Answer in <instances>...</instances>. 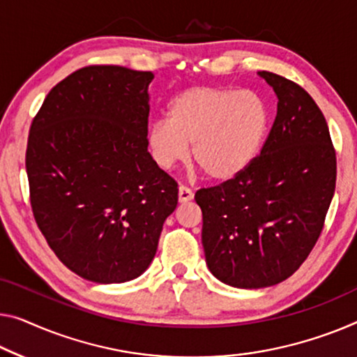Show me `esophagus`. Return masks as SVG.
<instances>
[{
  "label": "esophagus",
  "mask_w": 357,
  "mask_h": 357,
  "mask_svg": "<svg viewBox=\"0 0 357 357\" xmlns=\"http://www.w3.org/2000/svg\"><path fill=\"white\" fill-rule=\"evenodd\" d=\"M192 199H194L192 190H190L189 188H185V185H179V188H178L179 204H188V202H190Z\"/></svg>",
  "instance_id": "1"
}]
</instances>
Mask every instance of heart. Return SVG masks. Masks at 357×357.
Wrapping results in <instances>:
<instances>
[{"label": "heart", "instance_id": "b5f03b06", "mask_svg": "<svg viewBox=\"0 0 357 357\" xmlns=\"http://www.w3.org/2000/svg\"><path fill=\"white\" fill-rule=\"evenodd\" d=\"M271 109L261 94L225 86H192L169 100L167 119L149 126L147 149L158 167L192 158L213 183H231L261 157Z\"/></svg>", "mask_w": 357, "mask_h": 357}]
</instances>
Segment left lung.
Returning <instances> with one entry per match:
<instances>
[{"label":"left lung","instance_id":"1","mask_svg":"<svg viewBox=\"0 0 357 357\" xmlns=\"http://www.w3.org/2000/svg\"><path fill=\"white\" fill-rule=\"evenodd\" d=\"M278 96V115L258 162L241 178L195 194L210 273L236 289L289 279L321 236L337 181L327 121L301 86L258 72Z\"/></svg>","mask_w":357,"mask_h":357}]
</instances>
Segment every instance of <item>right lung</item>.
<instances>
[{
    "mask_svg": "<svg viewBox=\"0 0 357 357\" xmlns=\"http://www.w3.org/2000/svg\"><path fill=\"white\" fill-rule=\"evenodd\" d=\"M152 72L91 66L46 96L30 128L31 210L47 245L96 284L144 273L178 184L147 151Z\"/></svg>",
    "mask_w": 357,
    "mask_h": 357,
    "instance_id": "1",
    "label": "right lung"
}]
</instances>
